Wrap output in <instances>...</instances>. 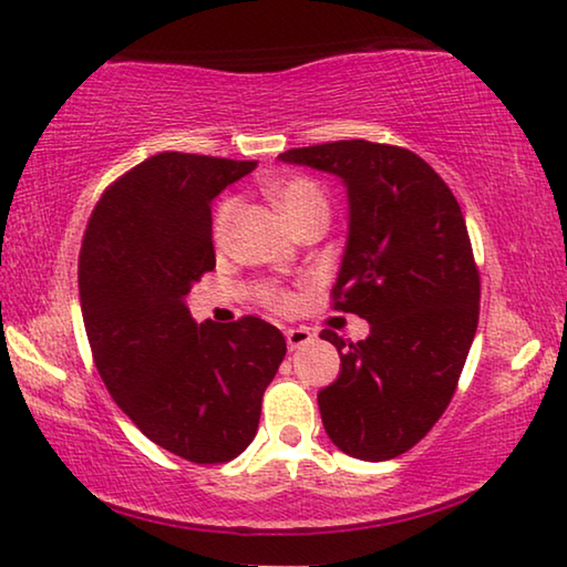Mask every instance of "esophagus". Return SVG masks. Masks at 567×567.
Returning a JSON list of instances; mask_svg holds the SVG:
<instances>
[{"mask_svg": "<svg viewBox=\"0 0 567 567\" xmlns=\"http://www.w3.org/2000/svg\"><path fill=\"white\" fill-rule=\"evenodd\" d=\"M285 338H287V349L295 351V349H302V346H308L312 341V333L308 328H287Z\"/></svg>", "mask_w": 567, "mask_h": 567, "instance_id": "34e87169", "label": "esophagus"}]
</instances>
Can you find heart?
<instances>
[{
    "label": "heart",
    "mask_w": 567,
    "mask_h": 567,
    "mask_svg": "<svg viewBox=\"0 0 567 567\" xmlns=\"http://www.w3.org/2000/svg\"><path fill=\"white\" fill-rule=\"evenodd\" d=\"M272 200H275V206L280 208V214L287 218V221H290L292 229L300 221H306L308 216H326L328 214L326 193L316 181H312V177H287V181L275 183ZM234 208H236L234 198H226L221 206L216 208V216H214V241L216 244H224L226 239H229ZM261 298H265L267 306H272L277 310L292 308V295L287 290H280V287H265V290H261Z\"/></svg>",
    "instance_id": "obj_1"
}]
</instances>
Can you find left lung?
<instances>
[{"label": "left lung", "mask_w": 567, "mask_h": 567, "mask_svg": "<svg viewBox=\"0 0 567 567\" xmlns=\"http://www.w3.org/2000/svg\"><path fill=\"white\" fill-rule=\"evenodd\" d=\"M280 159L343 181L349 241L331 298L371 326L359 343L320 333L341 353L318 394L323 427L353 458H396L441 420L476 336L481 280L461 206L404 147L341 140Z\"/></svg>", "instance_id": "1"}]
</instances>
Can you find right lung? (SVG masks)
Returning a JSON list of instances; mask_svg holds the SVG:
<instances>
[{
    "label": "right lung",
    "mask_w": 567,
    "mask_h": 567,
    "mask_svg": "<svg viewBox=\"0 0 567 567\" xmlns=\"http://www.w3.org/2000/svg\"><path fill=\"white\" fill-rule=\"evenodd\" d=\"M257 159L159 152L109 185L79 257L83 326L109 394L152 443L226 463L257 435L285 336L257 316L196 323L185 295L216 267L210 200Z\"/></svg>",
    "instance_id": "add662e5"
}]
</instances>
